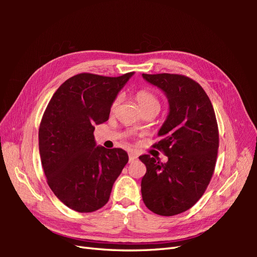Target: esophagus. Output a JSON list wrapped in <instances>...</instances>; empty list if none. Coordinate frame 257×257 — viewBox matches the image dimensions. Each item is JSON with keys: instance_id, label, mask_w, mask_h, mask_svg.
<instances>
[{"instance_id": "1", "label": "esophagus", "mask_w": 257, "mask_h": 257, "mask_svg": "<svg viewBox=\"0 0 257 257\" xmlns=\"http://www.w3.org/2000/svg\"><path fill=\"white\" fill-rule=\"evenodd\" d=\"M137 156H136L135 154H129V162H132V161H134V160H136L137 159Z\"/></svg>"}]
</instances>
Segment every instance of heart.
Wrapping results in <instances>:
<instances>
[{"instance_id":"b5f03b06","label":"heart","mask_w":257,"mask_h":257,"mask_svg":"<svg viewBox=\"0 0 257 257\" xmlns=\"http://www.w3.org/2000/svg\"><path fill=\"white\" fill-rule=\"evenodd\" d=\"M136 99H137L140 108L143 109V111H148V110H158L160 109V100L158 98L157 94L155 91L148 88H143L139 89L136 94ZM119 98L117 97L111 103V111H113L116 107L118 106Z\"/></svg>"}]
</instances>
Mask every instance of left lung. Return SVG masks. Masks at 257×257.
<instances>
[{"mask_svg": "<svg viewBox=\"0 0 257 257\" xmlns=\"http://www.w3.org/2000/svg\"><path fill=\"white\" fill-rule=\"evenodd\" d=\"M165 91L169 114L154 148L162 151V163L143 155L147 172L141 180L146 206L156 214L172 216L192 207L203 195L214 172L219 128L214 109L204 89L184 75L143 74Z\"/></svg>", "mask_w": 257, "mask_h": 257, "instance_id": "left-lung-1", "label": "left lung"}]
</instances>
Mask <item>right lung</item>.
I'll return each instance as SVG.
<instances>
[{"mask_svg": "<svg viewBox=\"0 0 257 257\" xmlns=\"http://www.w3.org/2000/svg\"><path fill=\"white\" fill-rule=\"evenodd\" d=\"M133 75H75L48 102L38 130L41 161L51 190L69 209L88 213L102 207L127 165L124 150L96 146L94 130L107 121L112 101Z\"/></svg>", "mask_w": 257, "mask_h": 257, "instance_id": "right-lung-1", "label": "right lung"}]
</instances>
